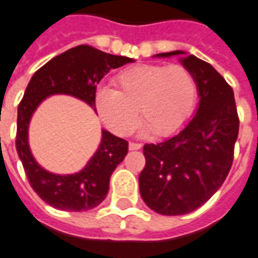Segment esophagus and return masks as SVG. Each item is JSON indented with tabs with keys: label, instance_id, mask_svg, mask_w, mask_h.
<instances>
[{
	"label": "esophagus",
	"instance_id": "obj_1",
	"mask_svg": "<svg viewBox=\"0 0 258 258\" xmlns=\"http://www.w3.org/2000/svg\"><path fill=\"white\" fill-rule=\"evenodd\" d=\"M141 148H142V145L141 144H134V142H130V145H128L130 150H139Z\"/></svg>",
	"mask_w": 258,
	"mask_h": 258
}]
</instances>
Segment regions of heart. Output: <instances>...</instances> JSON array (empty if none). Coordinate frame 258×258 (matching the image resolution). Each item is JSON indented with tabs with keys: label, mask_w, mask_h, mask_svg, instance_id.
Returning a JSON list of instances; mask_svg holds the SVG:
<instances>
[{
	"label": "heart",
	"mask_w": 258,
	"mask_h": 258,
	"mask_svg": "<svg viewBox=\"0 0 258 258\" xmlns=\"http://www.w3.org/2000/svg\"><path fill=\"white\" fill-rule=\"evenodd\" d=\"M117 90L100 87L95 108L116 135L130 134L141 119L144 133L171 137L186 125L197 101V83L182 66H135L116 78Z\"/></svg>",
	"instance_id": "heart-1"
}]
</instances>
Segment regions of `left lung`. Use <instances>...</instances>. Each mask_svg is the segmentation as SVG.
I'll list each match as a JSON object with an SVG mask.
<instances>
[{
    "label": "left lung",
    "mask_w": 258,
    "mask_h": 258,
    "mask_svg": "<svg viewBox=\"0 0 258 258\" xmlns=\"http://www.w3.org/2000/svg\"><path fill=\"white\" fill-rule=\"evenodd\" d=\"M173 56L194 76L200 102L176 135L144 146L146 164L139 175V192L150 209L165 216L196 211L221 187L239 131L234 91L224 78L207 61L183 50L154 57Z\"/></svg>",
    "instance_id": "8db88e82"
}]
</instances>
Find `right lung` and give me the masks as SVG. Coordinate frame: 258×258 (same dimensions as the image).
Here are the masks:
<instances>
[{"label":"right lung","mask_w":258,"mask_h":258,"mask_svg":"<svg viewBox=\"0 0 258 258\" xmlns=\"http://www.w3.org/2000/svg\"><path fill=\"white\" fill-rule=\"evenodd\" d=\"M134 61L79 45L47 61L32 75L17 108L16 150L31 187L50 207L83 212L100 205L109 190L110 175L128 152V144L102 130L98 149L79 172L53 173L31 153L28 128L32 114L47 97L57 94L75 97L95 110V90L101 79L110 70Z\"/></svg>","instance_id":"right-lung-1"}]
</instances>
